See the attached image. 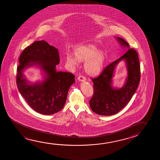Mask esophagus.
<instances>
[{"mask_svg":"<svg viewBox=\"0 0 160 160\" xmlns=\"http://www.w3.org/2000/svg\"><path fill=\"white\" fill-rule=\"evenodd\" d=\"M78 80L80 82H85L86 80V79L84 77V76H79L78 77Z\"/></svg>","mask_w":160,"mask_h":160,"instance_id":"obj_1","label":"esophagus"}]
</instances>
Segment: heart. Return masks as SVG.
<instances>
[{
  "instance_id": "obj_1",
  "label": "heart",
  "mask_w": 160,
  "mask_h": 160,
  "mask_svg": "<svg viewBox=\"0 0 160 160\" xmlns=\"http://www.w3.org/2000/svg\"><path fill=\"white\" fill-rule=\"evenodd\" d=\"M73 55L66 54V61L72 67L78 65V60L83 62L84 70L88 74L94 75L102 69L106 61L105 54L92 44H80L73 49Z\"/></svg>"
}]
</instances>
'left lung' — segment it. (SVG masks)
Wrapping results in <instances>:
<instances>
[{"mask_svg": "<svg viewBox=\"0 0 160 160\" xmlns=\"http://www.w3.org/2000/svg\"><path fill=\"white\" fill-rule=\"evenodd\" d=\"M116 38L121 46L127 48V52L108 65L96 78L92 79L93 95L89 106L92 111L100 115H112L124 108L136 92L140 81L141 69L137 52L130 49L123 38ZM122 60L126 62L128 76L124 86L118 89L112 86V78L116 65Z\"/></svg>", "mask_w": 160, "mask_h": 160, "instance_id": "obj_1", "label": "left lung"}]
</instances>
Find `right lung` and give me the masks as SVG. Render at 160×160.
Here are the masks:
<instances>
[{"label": "right lung", "instance_id": "add662e5", "mask_svg": "<svg viewBox=\"0 0 160 160\" xmlns=\"http://www.w3.org/2000/svg\"><path fill=\"white\" fill-rule=\"evenodd\" d=\"M60 62L58 50L45 41H35L22 52L17 69V86L19 93L35 110L43 115L60 111L65 105L68 91L75 82L72 73L57 72ZM37 66L44 72L43 81L31 84L24 70Z\"/></svg>", "mask_w": 160, "mask_h": 160}]
</instances>
